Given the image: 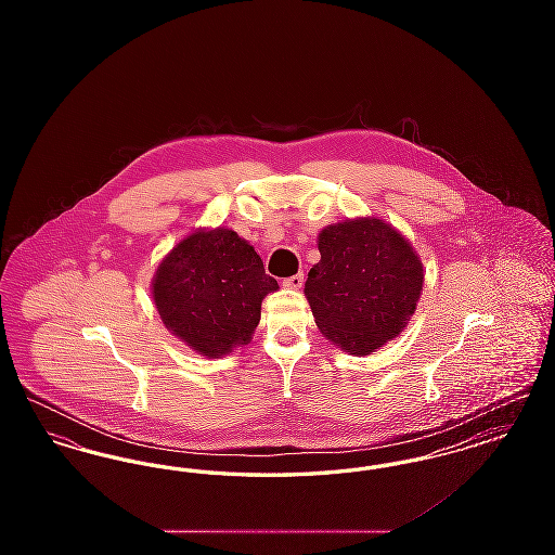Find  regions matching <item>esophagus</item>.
I'll return each mask as SVG.
<instances>
[{
  "instance_id": "34e87169",
  "label": "esophagus",
  "mask_w": 555,
  "mask_h": 555,
  "mask_svg": "<svg viewBox=\"0 0 555 555\" xmlns=\"http://www.w3.org/2000/svg\"><path fill=\"white\" fill-rule=\"evenodd\" d=\"M283 285L289 287V289H299V287L304 285V274H301V272H299V274H293V276L283 281Z\"/></svg>"
}]
</instances>
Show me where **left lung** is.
I'll return each instance as SVG.
<instances>
[{"label":"left lung","mask_w":555,"mask_h":555,"mask_svg":"<svg viewBox=\"0 0 555 555\" xmlns=\"http://www.w3.org/2000/svg\"><path fill=\"white\" fill-rule=\"evenodd\" d=\"M318 249L304 293L320 333L351 356L396 339L423 291V262L412 243L370 216L322 229Z\"/></svg>","instance_id":"8db88e82"}]
</instances>
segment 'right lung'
<instances>
[{
  "mask_svg": "<svg viewBox=\"0 0 555 555\" xmlns=\"http://www.w3.org/2000/svg\"><path fill=\"white\" fill-rule=\"evenodd\" d=\"M276 289L256 249L224 227L199 229L179 241L152 281L164 326L206 358L249 344L262 299Z\"/></svg>",
  "mask_w": 555,
  "mask_h": 555,
  "instance_id": "add662e5",
  "label": "right lung"
}]
</instances>
